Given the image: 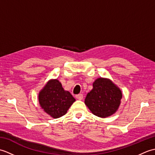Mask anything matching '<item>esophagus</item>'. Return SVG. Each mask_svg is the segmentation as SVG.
I'll return each mask as SVG.
<instances>
[{"mask_svg": "<svg viewBox=\"0 0 155 155\" xmlns=\"http://www.w3.org/2000/svg\"><path fill=\"white\" fill-rule=\"evenodd\" d=\"M76 98L78 100H82L83 98V95L82 94H78L77 95H76Z\"/></svg>", "mask_w": 155, "mask_h": 155, "instance_id": "34e87169", "label": "esophagus"}]
</instances>
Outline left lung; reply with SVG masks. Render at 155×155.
Wrapping results in <instances>:
<instances>
[{"mask_svg":"<svg viewBox=\"0 0 155 155\" xmlns=\"http://www.w3.org/2000/svg\"><path fill=\"white\" fill-rule=\"evenodd\" d=\"M87 94L84 103L93 114L106 118L116 113L123 97L120 89L108 78H98Z\"/></svg>","mask_w":155,"mask_h":155,"instance_id":"1","label":"left lung"}]
</instances>
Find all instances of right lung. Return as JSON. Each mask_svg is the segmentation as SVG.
I'll use <instances>...</instances> for the list:
<instances>
[{"mask_svg": "<svg viewBox=\"0 0 155 155\" xmlns=\"http://www.w3.org/2000/svg\"><path fill=\"white\" fill-rule=\"evenodd\" d=\"M38 101L45 113L57 118L67 113L75 98L68 91L64 90L58 80L52 79L39 92Z\"/></svg>", "mask_w": 155, "mask_h": 155, "instance_id": "obj_1", "label": "right lung"}]
</instances>
